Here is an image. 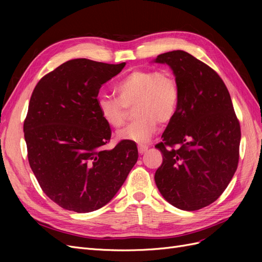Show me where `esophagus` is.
Masks as SVG:
<instances>
[{
    "instance_id": "34e87169",
    "label": "esophagus",
    "mask_w": 262,
    "mask_h": 262,
    "mask_svg": "<svg viewBox=\"0 0 262 262\" xmlns=\"http://www.w3.org/2000/svg\"><path fill=\"white\" fill-rule=\"evenodd\" d=\"M138 149H139V153L140 154H144L146 150L148 149V146L147 145H139Z\"/></svg>"
}]
</instances>
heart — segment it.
Returning <instances> with one entry per match:
<instances>
[{"instance_id":"obj_1","label":"heart","mask_w":262,"mask_h":262,"mask_svg":"<svg viewBox=\"0 0 262 262\" xmlns=\"http://www.w3.org/2000/svg\"><path fill=\"white\" fill-rule=\"evenodd\" d=\"M116 97L98 96L96 104L104 121L112 128L124 124L128 109L133 106L136 117L118 139L146 143L155 133L158 122L168 123L179 104V86L169 70L137 69L124 75L115 86Z\"/></svg>"}]
</instances>
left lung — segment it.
<instances>
[{
	"label": "left lung",
	"mask_w": 262,
	"mask_h": 262,
	"mask_svg": "<svg viewBox=\"0 0 262 262\" xmlns=\"http://www.w3.org/2000/svg\"><path fill=\"white\" fill-rule=\"evenodd\" d=\"M154 62L170 67L180 93L163 142L155 145L163 154L156 186L173 207L200 210L219 199L237 169L239 121L224 82L205 63L182 50L157 55Z\"/></svg>",
	"instance_id": "left-lung-1"
}]
</instances>
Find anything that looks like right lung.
<instances>
[{"label":"right lung","instance_id":"add662e5","mask_svg":"<svg viewBox=\"0 0 262 262\" xmlns=\"http://www.w3.org/2000/svg\"><path fill=\"white\" fill-rule=\"evenodd\" d=\"M125 63L67 61L45 75L31 94L24 121L28 162L42 191L61 208L87 213L106 205L136 165L137 144L112 137L96 100L102 84Z\"/></svg>","mask_w":262,"mask_h":262}]
</instances>
